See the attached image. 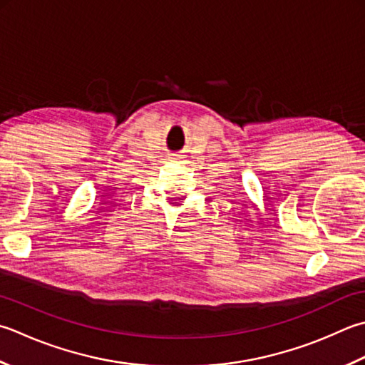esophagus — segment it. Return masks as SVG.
<instances>
[{
    "label": "esophagus",
    "mask_w": 365,
    "mask_h": 365,
    "mask_svg": "<svg viewBox=\"0 0 365 365\" xmlns=\"http://www.w3.org/2000/svg\"><path fill=\"white\" fill-rule=\"evenodd\" d=\"M182 158V155H173L170 156V160H180Z\"/></svg>",
    "instance_id": "esophagus-1"
}]
</instances>
